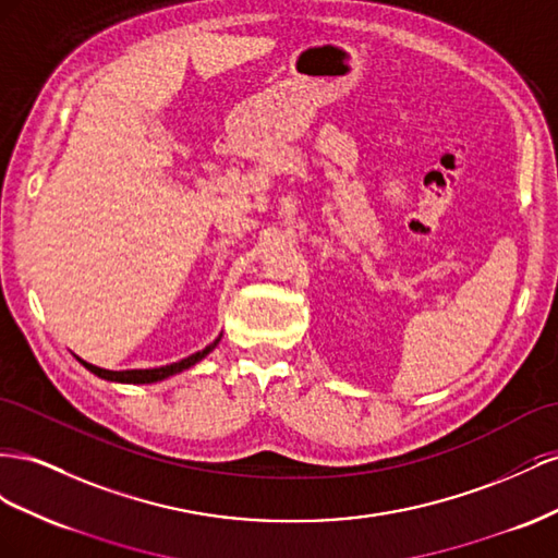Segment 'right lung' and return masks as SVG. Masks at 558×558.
Masks as SVG:
<instances>
[{
    "label": "right lung",
    "mask_w": 558,
    "mask_h": 558,
    "mask_svg": "<svg viewBox=\"0 0 558 558\" xmlns=\"http://www.w3.org/2000/svg\"><path fill=\"white\" fill-rule=\"evenodd\" d=\"M217 343H219V339H215L210 345H205L203 350H198V353H194V355H189V357H184V360H180V362L166 364V367H156V369L109 372V369H100V367H95V364L84 362L82 357H76V360L82 362L88 372H93L95 376H100V378H105V380H119V384H156V380H163V378H168V376H172V374H180V372H184V369H189V367H194L196 362H201L205 355L210 353V350L217 348Z\"/></svg>",
    "instance_id": "1"
}]
</instances>
